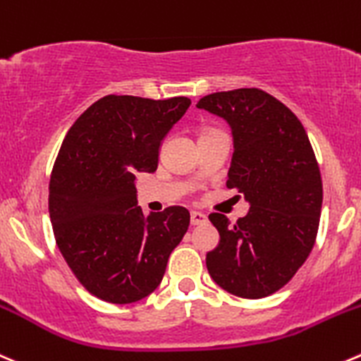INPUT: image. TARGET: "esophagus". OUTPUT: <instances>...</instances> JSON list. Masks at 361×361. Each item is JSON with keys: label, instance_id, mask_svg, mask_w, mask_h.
<instances>
[{"label": "esophagus", "instance_id": "esophagus-1", "mask_svg": "<svg viewBox=\"0 0 361 361\" xmlns=\"http://www.w3.org/2000/svg\"><path fill=\"white\" fill-rule=\"evenodd\" d=\"M206 215L204 213H201V212H192L190 213V224L192 226H201V224H204L206 222Z\"/></svg>", "mask_w": 361, "mask_h": 361}]
</instances>
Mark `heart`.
<instances>
[{"mask_svg": "<svg viewBox=\"0 0 361 361\" xmlns=\"http://www.w3.org/2000/svg\"><path fill=\"white\" fill-rule=\"evenodd\" d=\"M213 132H219V130H215V128H206V130H204V132H202V134H201V137H202V135H208V134H213Z\"/></svg>", "mask_w": 361, "mask_h": 361, "instance_id": "heart-1", "label": "heart"}]
</instances>
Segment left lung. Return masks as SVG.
Masks as SVG:
<instances>
[{
	"label": "left lung",
	"instance_id": "1",
	"mask_svg": "<svg viewBox=\"0 0 361 361\" xmlns=\"http://www.w3.org/2000/svg\"><path fill=\"white\" fill-rule=\"evenodd\" d=\"M197 107L233 128L227 188L250 202L234 226L222 213L208 216L220 241L206 268L231 295L264 298L295 277L316 243L323 181L312 145L296 114L259 87L212 93Z\"/></svg>",
	"mask_w": 361,
	"mask_h": 361
}]
</instances>
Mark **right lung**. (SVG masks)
<instances>
[{
  "instance_id": "add662e5",
  "label": "right lung",
  "mask_w": 361,
  "mask_h": 361,
  "mask_svg": "<svg viewBox=\"0 0 361 361\" xmlns=\"http://www.w3.org/2000/svg\"><path fill=\"white\" fill-rule=\"evenodd\" d=\"M188 106L187 97L107 95L77 118L59 148L49 183L56 243L77 281L104 302L152 295L187 233L183 206L145 216L135 174L155 173L160 145Z\"/></svg>"
}]
</instances>
